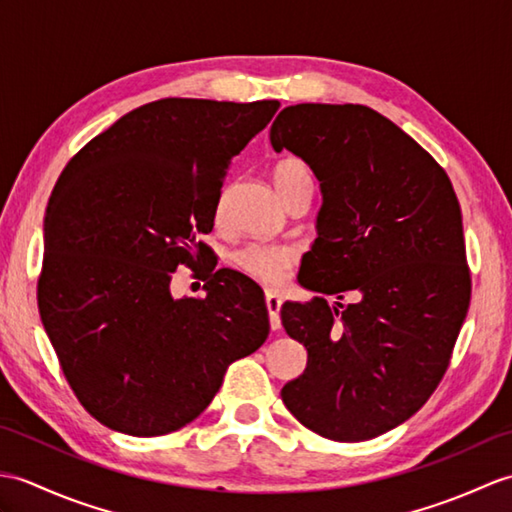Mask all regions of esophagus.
<instances>
[{
  "instance_id": "34e87169",
  "label": "esophagus",
  "mask_w": 512,
  "mask_h": 512,
  "mask_svg": "<svg viewBox=\"0 0 512 512\" xmlns=\"http://www.w3.org/2000/svg\"><path fill=\"white\" fill-rule=\"evenodd\" d=\"M281 295L277 290H266V308H268V317H270V328L279 330L281 328V319H279V310H281Z\"/></svg>"
}]
</instances>
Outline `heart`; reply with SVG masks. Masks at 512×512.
Segmentation results:
<instances>
[{"label":"heart","instance_id":"obj_1","mask_svg":"<svg viewBox=\"0 0 512 512\" xmlns=\"http://www.w3.org/2000/svg\"><path fill=\"white\" fill-rule=\"evenodd\" d=\"M312 180L310 167L299 158H286L275 167V187L284 195L292 184ZM222 213V204L217 206V217ZM297 262V250L286 244H264L253 242L235 250L233 264L250 279L262 284H279L286 279L288 268Z\"/></svg>","mask_w":512,"mask_h":512}]
</instances>
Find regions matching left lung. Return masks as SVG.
<instances>
[{
	"instance_id": "8db88e82",
	"label": "left lung",
	"mask_w": 512,
	"mask_h": 512,
	"mask_svg": "<svg viewBox=\"0 0 512 512\" xmlns=\"http://www.w3.org/2000/svg\"><path fill=\"white\" fill-rule=\"evenodd\" d=\"M270 145L314 171L323 204L281 323L308 365L281 389L303 427L361 442L416 413L449 367L471 301L462 213L447 173L416 140L365 105L281 110ZM343 291L355 297L340 303Z\"/></svg>"
}]
</instances>
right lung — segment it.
Listing matches in <instances>:
<instances>
[{
	"mask_svg": "<svg viewBox=\"0 0 512 512\" xmlns=\"http://www.w3.org/2000/svg\"><path fill=\"white\" fill-rule=\"evenodd\" d=\"M279 101L162 99L92 138L43 220L41 323L76 398L105 427L165 436L195 420L226 367L264 345L266 303L224 270L204 299L171 295L200 264L231 160Z\"/></svg>",
	"mask_w": 512,
	"mask_h": 512,
	"instance_id": "obj_1",
	"label": "right lung"
}]
</instances>
